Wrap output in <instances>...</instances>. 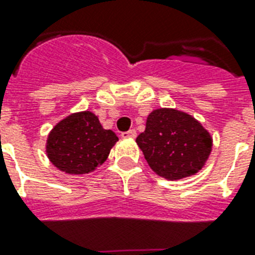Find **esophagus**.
Wrapping results in <instances>:
<instances>
[{"mask_svg": "<svg viewBox=\"0 0 255 255\" xmlns=\"http://www.w3.org/2000/svg\"><path fill=\"white\" fill-rule=\"evenodd\" d=\"M136 136H137V133H136V129H129V131L123 132V133H122V137L123 138H134Z\"/></svg>", "mask_w": 255, "mask_h": 255, "instance_id": "34e87169", "label": "esophagus"}]
</instances>
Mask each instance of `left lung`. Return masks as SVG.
<instances>
[{"mask_svg":"<svg viewBox=\"0 0 255 255\" xmlns=\"http://www.w3.org/2000/svg\"><path fill=\"white\" fill-rule=\"evenodd\" d=\"M154 173L169 181L196 174L212 152V136L199 121L177 109L153 110L136 138Z\"/></svg>","mask_w":255,"mask_h":255,"instance_id":"8db88e82","label":"left lung"}]
</instances>
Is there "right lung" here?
<instances>
[{"label":"right lung","instance_id":"obj_1","mask_svg":"<svg viewBox=\"0 0 255 255\" xmlns=\"http://www.w3.org/2000/svg\"><path fill=\"white\" fill-rule=\"evenodd\" d=\"M119 140L105 129L92 111H80L64 118L51 129L45 153L59 170L67 174H88L101 166Z\"/></svg>","mask_w":255,"mask_h":255}]
</instances>
